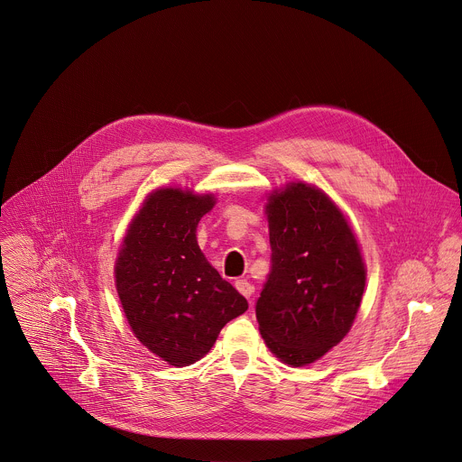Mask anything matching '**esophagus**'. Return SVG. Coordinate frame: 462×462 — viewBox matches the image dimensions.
I'll return each instance as SVG.
<instances>
[{
    "mask_svg": "<svg viewBox=\"0 0 462 462\" xmlns=\"http://www.w3.org/2000/svg\"><path fill=\"white\" fill-rule=\"evenodd\" d=\"M236 288H237V291H239L243 297H246V299H250L252 293H254V286H252L246 279L236 281Z\"/></svg>",
    "mask_w": 462,
    "mask_h": 462,
    "instance_id": "1",
    "label": "esophagus"
}]
</instances>
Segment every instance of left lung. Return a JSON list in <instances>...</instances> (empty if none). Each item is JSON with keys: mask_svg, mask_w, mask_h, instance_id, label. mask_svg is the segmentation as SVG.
Masks as SVG:
<instances>
[{"mask_svg": "<svg viewBox=\"0 0 462 462\" xmlns=\"http://www.w3.org/2000/svg\"><path fill=\"white\" fill-rule=\"evenodd\" d=\"M272 266L255 304L259 331L284 364H313L351 329L365 266L356 237L319 189L291 183L270 196Z\"/></svg>", "mask_w": 462, "mask_h": 462, "instance_id": "8db88e82", "label": "left lung"}]
</instances>
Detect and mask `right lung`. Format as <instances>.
<instances>
[{"label": "right lung", "instance_id": "add662e5", "mask_svg": "<svg viewBox=\"0 0 462 462\" xmlns=\"http://www.w3.org/2000/svg\"><path fill=\"white\" fill-rule=\"evenodd\" d=\"M212 196L152 192L133 219L115 266L116 291L136 338L174 367L203 358L246 299L214 270L196 241Z\"/></svg>", "mask_w": 462, "mask_h": 462}]
</instances>
